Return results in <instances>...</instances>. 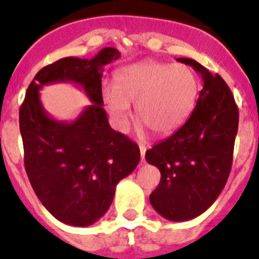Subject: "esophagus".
I'll use <instances>...</instances> for the list:
<instances>
[{
    "label": "esophagus",
    "mask_w": 259,
    "mask_h": 259,
    "mask_svg": "<svg viewBox=\"0 0 259 259\" xmlns=\"http://www.w3.org/2000/svg\"><path fill=\"white\" fill-rule=\"evenodd\" d=\"M139 148H140V155H142V161L144 163L145 160V151H147V147L144 144H139Z\"/></svg>",
    "instance_id": "obj_1"
}]
</instances>
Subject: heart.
I'll use <instances>...</instances> for the list:
<instances>
[{
  "label": "heart",
  "mask_w": 259,
  "mask_h": 259,
  "mask_svg": "<svg viewBox=\"0 0 259 259\" xmlns=\"http://www.w3.org/2000/svg\"><path fill=\"white\" fill-rule=\"evenodd\" d=\"M115 86L103 90L107 110L124 130L135 103L136 116L152 134L164 136L191 115L198 96V79L189 66L145 61L119 68Z\"/></svg>",
  "instance_id": "1"
}]
</instances>
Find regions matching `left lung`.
Instances as JSON below:
<instances>
[{
	"instance_id": "1",
	"label": "left lung",
	"mask_w": 259,
	"mask_h": 259,
	"mask_svg": "<svg viewBox=\"0 0 259 259\" xmlns=\"http://www.w3.org/2000/svg\"><path fill=\"white\" fill-rule=\"evenodd\" d=\"M201 74L204 87L185 124L145 152L161 179L149 201L170 221H187L204 213L225 187L232 170L238 130V107L219 74L198 62L179 58Z\"/></svg>"
}]
</instances>
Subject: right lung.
<instances>
[{
	"instance_id": "1",
	"label": "right lung",
	"mask_w": 259,
	"mask_h": 259,
	"mask_svg": "<svg viewBox=\"0 0 259 259\" xmlns=\"http://www.w3.org/2000/svg\"><path fill=\"white\" fill-rule=\"evenodd\" d=\"M120 53L106 48L89 59L62 58L45 66L27 87L19 107L23 163L44 206L63 224L89 226L108 210L117 183L136 168L138 144L114 131L103 110L102 68ZM53 81L80 84L93 104L68 125L51 119L37 90Z\"/></svg>"
}]
</instances>
